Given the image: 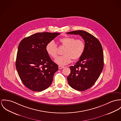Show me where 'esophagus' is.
Listing matches in <instances>:
<instances>
[{
    "instance_id": "esophagus-1",
    "label": "esophagus",
    "mask_w": 121,
    "mask_h": 121,
    "mask_svg": "<svg viewBox=\"0 0 121 121\" xmlns=\"http://www.w3.org/2000/svg\"><path fill=\"white\" fill-rule=\"evenodd\" d=\"M64 68V66H61V65H59L58 66V68L59 69H63Z\"/></svg>"
}]
</instances>
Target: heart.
I'll use <instances>...</instances> for the list:
<instances>
[{
  "mask_svg": "<svg viewBox=\"0 0 121 121\" xmlns=\"http://www.w3.org/2000/svg\"><path fill=\"white\" fill-rule=\"evenodd\" d=\"M62 46L65 47L63 53L64 55L58 56L55 60V63L60 65H67L73 60L79 59L83 53L85 43L82 39H75L73 37L66 36L59 39ZM46 50L47 54L53 58L57 55V47L53 41L47 44Z\"/></svg>",
  "mask_w": 121,
  "mask_h": 121,
  "instance_id": "b5f03b06",
  "label": "heart"
}]
</instances>
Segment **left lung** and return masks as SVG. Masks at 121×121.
<instances>
[{"mask_svg":"<svg viewBox=\"0 0 121 121\" xmlns=\"http://www.w3.org/2000/svg\"><path fill=\"white\" fill-rule=\"evenodd\" d=\"M79 35L83 38L85 49L82 55L74 66H70L67 77L69 86L75 90L83 91L92 86L99 78L104 67V54L99 41L83 30L67 33Z\"/></svg>","mask_w":121,"mask_h":121,"instance_id":"1","label":"left lung"}]
</instances>
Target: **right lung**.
<instances>
[{
	"mask_svg": "<svg viewBox=\"0 0 121 121\" xmlns=\"http://www.w3.org/2000/svg\"><path fill=\"white\" fill-rule=\"evenodd\" d=\"M58 33H37L24 38L19 45L16 67L22 82L30 90L41 92L52 82L58 70L46 50L47 44Z\"/></svg>",
	"mask_w": 121,
	"mask_h": 121,
	"instance_id": "obj_1",
	"label": "right lung"
}]
</instances>
